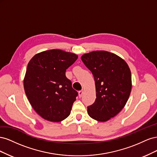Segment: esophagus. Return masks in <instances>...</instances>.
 I'll return each instance as SVG.
<instances>
[{
  "label": "esophagus",
  "instance_id": "esophagus-1",
  "mask_svg": "<svg viewBox=\"0 0 157 157\" xmlns=\"http://www.w3.org/2000/svg\"><path fill=\"white\" fill-rule=\"evenodd\" d=\"M82 94H83V91H82V90H80V91H79L78 92V96H79V98H81L82 96Z\"/></svg>",
  "mask_w": 157,
  "mask_h": 157
}]
</instances>
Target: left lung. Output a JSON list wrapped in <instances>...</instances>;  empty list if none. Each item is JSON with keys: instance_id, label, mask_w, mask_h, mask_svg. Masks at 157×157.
<instances>
[{"instance_id": "left-lung-1", "label": "left lung", "mask_w": 157, "mask_h": 157, "mask_svg": "<svg viewBox=\"0 0 157 157\" xmlns=\"http://www.w3.org/2000/svg\"><path fill=\"white\" fill-rule=\"evenodd\" d=\"M81 59L93 74L96 99L88 106L89 116L99 122L115 117L124 108L132 89L129 67L119 56L106 51L84 54Z\"/></svg>"}]
</instances>
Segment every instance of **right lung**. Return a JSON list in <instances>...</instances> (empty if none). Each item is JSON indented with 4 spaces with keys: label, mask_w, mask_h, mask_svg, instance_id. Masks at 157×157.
Returning <instances> with one entry per match:
<instances>
[{
    "label": "right lung",
    "mask_w": 157,
    "mask_h": 157,
    "mask_svg": "<svg viewBox=\"0 0 157 157\" xmlns=\"http://www.w3.org/2000/svg\"><path fill=\"white\" fill-rule=\"evenodd\" d=\"M78 56L50 50L34 56L27 65L23 81L31 106L45 120L60 122L71 113L78 92L65 76Z\"/></svg>",
    "instance_id": "right-lung-1"
}]
</instances>
